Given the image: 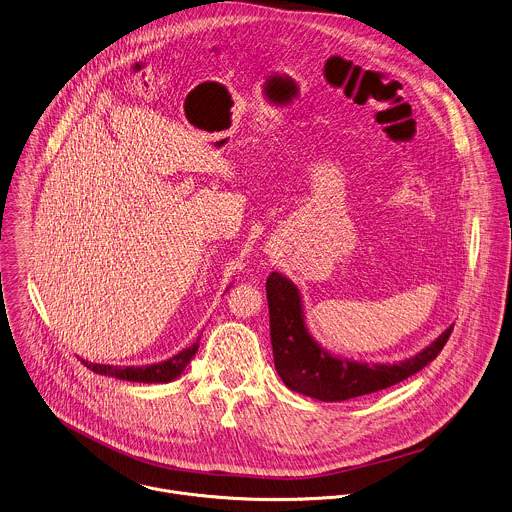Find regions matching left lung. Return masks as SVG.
<instances>
[{"label": "left lung", "mask_w": 512, "mask_h": 512, "mask_svg": "<svg viewBox=\"0 0 512 512\" xmlns=\"http://www.w3.org/2000/svg\"><path fill=\"white\" fill-rule=\"evenodd\" d=\"M267 303L275 368L289 390L320 402H344L400 384L443 350L453 326L398 364L358 362L332 354L308 332L299 287L281 273L267 279Z\"/></svg>", "instance_id": "left-lung-1"}]
</instances>
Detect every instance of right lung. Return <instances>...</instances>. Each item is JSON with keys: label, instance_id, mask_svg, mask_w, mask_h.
I'll return each mask as SVG.
<instances>
[{"label": "right lung", "instance_id": "obj_1", "mask_svg": "<svg viewBox=\"0 0 512 512\" xmlns=\"http://www.w3.org/2000/svg\"><path fill=\"white\" fill-rule=\"evenodd\" d=\"M198 348H200V340L194 342L192 346H188L186 350L178 352L170 360H164V362H158V364H150V366L118 368V366H110V364H93L89 360H81V362L89 370H93L97 374H103V376H112L116 380L144 382V384H166V382H172V380H176V378H180L184 374V370L188 368V364L196 356Z\"/></svg>", "mask_w": 512, "mask_h": 512}]
</instances>
